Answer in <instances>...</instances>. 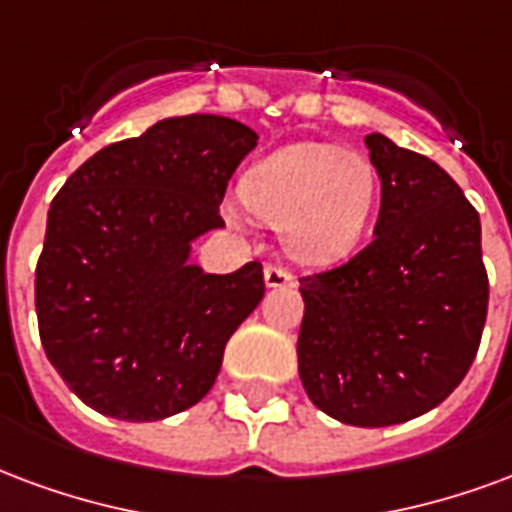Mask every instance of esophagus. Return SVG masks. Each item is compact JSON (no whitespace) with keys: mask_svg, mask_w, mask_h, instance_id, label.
Instances as JSON below:
<instances>
[{"mask_svg":"<svg viewBox=\"0 0 512 512\" xmlns=\"http://www.w3.org/2000/svg\"><path fill=\"white\" fill-rule=\"evenodd\" d=\"M263 279H266L268 287H287L295 282V276L290 274L285 266H266V271H263Z\"/></svg>","mask_w":512,"mask_h":512,"instance_id":"obj_1","label":"esophagus"}]
</instances>
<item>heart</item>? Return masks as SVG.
<instances>
[{"label": "heart", "instance_id": "1", "mask_svg": "<svg viewBox=\"0 0 512 512\" xmlns=\"http://www.w3.org/2000/svg\"><path fill=\"white\" fill-rule=\"evenodd\" d=\"M244 206L279 227L295 260L328 266L361 244L377 200L372 162L331 143H295L241 179Z\"/></svg>", "mask_w": 512, "mask_h": 512}]
</instances>
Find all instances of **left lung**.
<instances>
[{
  "label": "left lung",
  "instance_id": "left-lung-1",
  "mask_svg": "<svg viewBox=\"0 0 512 512\" xmlns=\"http://www.w3.org/2000/svg\"><path fill=\"white\" fill-rule=\"evenodd\" d=\"M382 181L374 241L301 276L298 374L314 407L380 429L434 410L475 361L488 312L480 217L437 162L366 135Z\"/></svg>",
  "mask_w": 512,
  "mask_h": 512
}]
</instances>
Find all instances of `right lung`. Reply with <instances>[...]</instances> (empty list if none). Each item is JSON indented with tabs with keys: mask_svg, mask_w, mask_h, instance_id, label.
<instances>
[{
	"mask_svg": "<svg viewBox=\"0 0 512 512\" xmlns=\"http://www.w3.org/2000/svg\"><path fill=\"white\" fill-rule=\"evenodd\" d=\"M257 146L211 113L162 119L83 162L48 211L34 271L40 342L92 410L132 423L198 404L227 339L266 293L263 266H189L192 241L222 227L230 176Z\"/></svg>",
	"mask_w": 512,
	"mask_h": 512,
	"instance_id": "1",
	"label": "right lung"
}]
</instances>
